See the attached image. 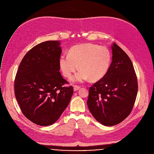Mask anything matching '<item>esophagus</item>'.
Returning <instances> with one entry per match:
<instances>
[{"label":"esophagus","mask_w":154,"mask_h":154,"mask_svg":"<svg viewBox=\"0 0 154 154\" xmlns=\"http://www.w3.org/2000/svg\"><path fill=\"white\" fill-rule=\"evenodd\" d=\"M80 88V87L78 85H73V90L74 91H77Z\"/></svg>","instance_id":"obj_1"}]
</instances>
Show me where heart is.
I'll return each instance as SVG.
<instances>
[{"label":"heart","instance_id":"obj_1","mask_svg":"<svg viewBox=\"0 0 154 154\" xmlns=\"http://www.w3.org/2000/svg\"><path fill=\"white\" fill-rule=\"evenodd\" d=\"M111 59L108 48L87 43L72 47L69 54L60 56L59 64L67 78H70L79 67L80 70L70 79L73 82H82L88 78L91 81H98L107 73Z\"/></svg>","mask_w":154,"mask_h":154}]
</instances>
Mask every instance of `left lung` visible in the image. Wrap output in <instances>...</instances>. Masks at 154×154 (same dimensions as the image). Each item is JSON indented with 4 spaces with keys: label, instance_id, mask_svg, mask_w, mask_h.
<instances>
[{
    "label": "left lung",
    "instance_id": "left-lung-1",
    "mask_svg": "<svg viewBox=\"0 0 154 154\" xmlns=\"http://www.w3.org/2000/svg\"><path fill=\"white\" fill-rule=\"evenodd\" d=\"M112 60L106 75L90 87L87 106L101 124L112 126L131 113L138 82L132 61L117 44L112 47Z\"/></svg>",
    "mask_w": 154,
    "mask_h": 154
}]
</instances>
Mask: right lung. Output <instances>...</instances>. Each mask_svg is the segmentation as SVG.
I'll use <instances>...</instances> for the list:
<instances>
[{
  "label": "right lung",
  "mask_w": 154,
  "mask_h": 154,
  "mask_svg": "<svg viewBox=\"0 0 154 154\" xmlns=\"http://www.w3.org/2000/svg\"><path fill=\"white\" fill-rule=\"evenodd\" d=\"M57 41L40 43L24 56L14 81V94L22 113L35 124L47 126L59 118L73 94L59 72L62 49Z\"/></svg>",
  "instance_id": "obj_1"
}]
</instances>
